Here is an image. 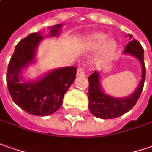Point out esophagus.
I'll return each mask as SVG.
<instances>
[{
    "label": "esophagus",
    "mask_w": 152,
    "mask_h": 152,
    "mask_svg": "<svg viewBox=\"0 0 152 152\" xmlns=\"http://www.w3.org/2000/svg\"><path fill=\"white\" fill-rule=\"evenodd\" d=\"M86 73V69L85 67H79L77 70V75L78 76H85Z\"/></svg>",
    "instance_id": "obj_1"
}]
</instances>
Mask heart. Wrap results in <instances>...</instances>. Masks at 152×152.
Masks as SVG:
<instances>
[{
	"instance_id": "heart-1",
	"label": "heart",
	"mask_w": 152,
	"mask_h": 152,
	"mask_svg": "<svg viewBox=\"0 0 152 152\" xmlns=\"http://www.w3.org/2000/svg\"><path fill=\"white\" fill-rule=\"evenodd\" d=\"M107 39V35L102 33H96L92 34L86 42V45L91 49H97L103 44ZM116 47V43L114 40H108L102 46V54L104 55H109Z\"/></svg>"
}]
</instances>
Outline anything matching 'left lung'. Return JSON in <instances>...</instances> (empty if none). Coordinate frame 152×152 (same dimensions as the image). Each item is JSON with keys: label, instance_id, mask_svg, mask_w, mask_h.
I'll list each match as a JSON object with an SVG mask.
<instances>
[{"label": "left lung", "instance_id": "8db88e82", "mask_svg": "<svg viewBox=\"0 0 152 152\" xmlns=\"http://www.w3.org/2000/svg\"><path fill=\"white\" fill-rule=\"evenodd\" d=\"M129 39L132 35L129 34ZM125 54L135 56L141 63L142 79L133 94L126 98H114L102 92L99 83V73L94 71L88 76L89 88L87 96L89 99V110L93 116L100 118H114L123 115L135 105L141 94L145 79V66L144 62V49L136 39H132L124 50Z\"/></svg>", "mask_w": 152, "mask_h": 152}]
</instances>
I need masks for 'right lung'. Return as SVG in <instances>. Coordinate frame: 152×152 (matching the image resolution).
<instances>
[{"label":"right lung","instance_id":"add662e5","mask_svg":"<svg viewBox=\"0 0 152 152\" xmlns=\"http://www.w3.org/2000/svg\"><path fill=\"white\" fill-rule=\"evenodd\" d=\"M60 24L54 26L50 34H59ZM43 37L39 34H29L16 45L8 64L7 84L13 102L24 111L33 115L47 116L54 113L62 105L63 97L76 79V67L55 70L37 82L20 83L21 70L32 62L35 49Z\"/></svg>","mask_w":152,"mask_h":152}]
</instances>
